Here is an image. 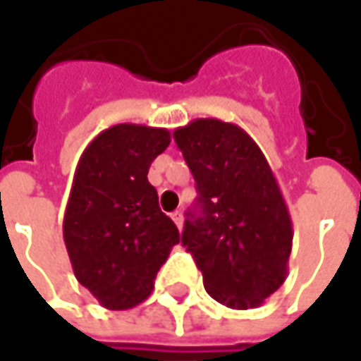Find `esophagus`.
<instances>
[{
  "mask_svg": "<svg viewBox=\"0 0 361 361\" xmlns=\"http://www.w3.org/2000/svg\"><path fill=\"white\" fill-rule=\"evenodd\" d=\"M171 216H173L174 225H176V227L180 229V227H183V213H180V211H174V213Z\"/></svg>",
  "mask_w": 361,
  "mask_h": 361,
  "instance_id": "34e87169",
  "label": "esophagus"
}]
</instances>
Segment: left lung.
<instances>
[{
	"label": "left lung",
	"mask_w": 361,
	"mask_h": 361,
	"mask_svg": "<svg viewBox=\"0 0 361 361\" xmlns=\"http://www.w3.org/2000/svg\"><path fill=\"white\" fill-rule=\"evenodd\" d=\"M197 183L180 241L207 293L233 310L259 307L287 277L293 227L257 142L237 124L197 118L174 130Z\"/></svg>",
	"instance_id": "8db88e82"
}]
</instances>
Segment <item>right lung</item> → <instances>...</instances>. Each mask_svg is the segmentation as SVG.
I'll return each instance as SVG.
<instances>
[{
	"mask_svg": "<svg viewBox=\"0 0 361 361\" xmlns=\"http://www.w3.org/2000/svg\"><path fill=\"white\" fill-rule=\"evenodd\" d=\"M169 145L166 128L116 124L100 132L78 160L63 243L76 279L106 310L142 303L180 241L146 176Z\"/></svg>",
	"mask_w": 361,
	"mask_h": 361,
	"instance_id": "obj_1",
	"label": "right lung"
}]
</instances>
